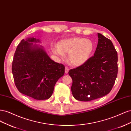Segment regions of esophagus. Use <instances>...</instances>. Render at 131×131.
Returning <instances> with one entry per match:
<instances>
[{
    "mask_svg": "<svg viewBox=\"0 0 131 131\" xmlns=\"http://www.w3.org/2000/svg\"><path fill=\"white\" fill-rule=\"evenodd\" d=\"M68 72H69V69L68 68H67V67H66V68H65V73L68 74Z\"/></svg>",
    "mask_w": 131,
    "mask_h": 131,
    "instance_id": "1",
    "label": "esophagus"
}]
</instances>
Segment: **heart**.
<instances>
[{
    "label": "heart",
    "mask_w": 131,
    "mask_h": 131,
    "mask_svg": "<svg viewBox=\"0 0 131 131\" xmlns=\"http://www.w3.org/2000/svg\"><path fill=\"white\" fill-rule=\"evenodd\" d=\"M93 43L89 39L72 38L62 40L52 49L54 54L62 58L69 54L68 61L71 65L80 66L88 61L93 51Z\"/></svg>",
    "instance_id": "b5f03b06"
}]
</instances>
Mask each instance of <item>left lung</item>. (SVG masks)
Returning <instances> with one entry per match:
<instances>
[{"label":"left lung","instance_id":"1","mask_svg":"<svg viewBox=\"0 0 131 131\" xmlns=\"http://www.w3.org/2000/svg\"><path fill=\"white\" fill-rule=\"evenodd\" d=\"M98 41L94 56L85 64L70 69L73 97L88 102L108 94L117 77V53L110 39L98 33Z\"/></svg>","mask_w":131,"mask_h":131}]
</instances>
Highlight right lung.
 Segmentation results:
<instances>
[{"mask_svg":"<svg viewBox=\"0 0 131 131\" xmlns=\"http://www.w3.org/2000/svg\"><path fill=\"white\" fill-rule=\"evenodd\" d=\"M29 38L18 45L12 64L15 84L19 92L37 100L52 96L58 79L64 74V66L51 59L43 49Z\"/></svg>","mask_w":131,"mask_h":131,"instance_id":"right-lung-1","label":"right lung"}]
</instances>
